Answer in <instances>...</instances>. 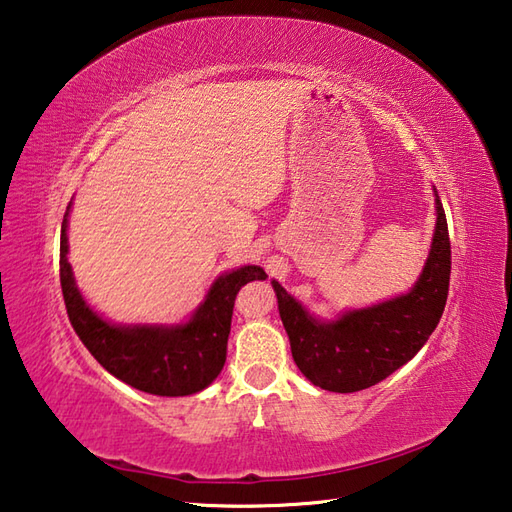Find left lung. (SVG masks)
<instances>
[{
  "mask_svg": "<svg viewBox=\"0 0 512 512\" xmlns=\"http://www.w3.org/2000/svg\"><path fill=\"white\" fill-rule=\"evenodd\" d=\"M436 217L423 274L412 291L399 298L320 322L280 282L271 280L295 366L317 388L342 394L366 390L405 366L425 346L445 311L451 276L447 217L438 192Z\"/></svg>",
  "mask_w": 512,
  "mask_h": 512,
  "instance_id": "1",
  "label": "left lung"
}]
</instances>
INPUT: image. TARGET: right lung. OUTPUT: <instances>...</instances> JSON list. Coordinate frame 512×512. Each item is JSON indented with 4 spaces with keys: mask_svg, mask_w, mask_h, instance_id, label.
Returning a JSON list of instances; mask_svg holds the SVG:
<instances>
[{
    "mask_svg": "<svg viewBox=\"0 0 512 512\" xmlns=\"http://www.w3.org/2000/svg\"><path fill=\"white\" fill-rule=\"evenodd\" d=\"M70 212V208H67ZM67 212L61 225V289L67 317L85 348L113 377L157 396H188L219 377L227 355L236 293L267 274L256 265L227 271L186 324L118 326L89 309L67 263Z\"/></svg>",
    "mask_w": 512,
    "mask_h": 512,
    "instance_id": "1",
    "label": "right lung"
}]
</instances>
